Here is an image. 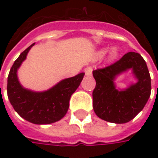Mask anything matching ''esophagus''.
Listing matches in <instances>:
<instances>
[{"mask_svg":"<svg viewBox=\"0 0 158 158\" xmlns=\"http://www.w3.org/2000/svg\"><path fill=\"white\" fill-rule=\"evenodd\" d=\"M84 73L86 76H91L92 75V68L91 67H87L84 69Z\"/></svg>","mask_w":158,"mask_h":158,"instance_id":"34e87169","label":"esophagus"}]
</instances>
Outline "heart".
I'll return each instance as SVG.
<instances>
[{
    "instance_id": "b5f03b06",
    "label": "heart",
    "mask_w": 158,
    "mask_h": 158,
    "mask_svg": "<svg viewBox=\"0 0 158 158\" xmlns=\"http://www.w3.org/2000/svg\"><path fill=\"white\" fill-rule=\"evenodd\" d=\"M106 50H102L99 52V56H102V55H104L105 53H106ZM117 54H118V51H117V49L116 48H112V50L110 51V55H109V58L110 59H114V58L117 56Z\"/></svg>"
}]
</instances>
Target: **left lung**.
Returning a JSON list of instances; mask_svg holds the SVG:
<instances>
[{
    "instance_id": "obj_1",
    "label": "left lung",
    "mask_w": 158,
    "mask_h": 158,
    "mask_svg": "<svg viewBox=\"0 0 158 158\" xmlns=\"http://www.w3.org/2000/svg\"><path fill=\"white\" fill-rule=\"evenodd\" d=\"M133 69L137 84L123 92L115 89L113 80L121 72ZM96 87L92 92L93 109L98 117L117 124L130 121L141 112L151 92L149 69L141 54L129 52L116 62L92 72Z\"/></svg>"
}]
</instances>
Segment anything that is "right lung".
Masks as SVG:
<instances>
[{
	"label": "right lung",
	"mask_w": 158,
	"mask_h": 158,
	"mask_svg": "<svg viewBox=\"0 0 158 158\" xmlns=\"http://www.w3.org/2000/svg\"><path fill=\"white\" fill-rule=\"evenodd\" d=\"M32 46L34 44L22 52L10 69L7 85L8 98L22 118L34 124H51L66 115L71 95L79 87L84 73L62 80L45 92H32L23 89L18 82L16 71Z\"/></svg>",
	"instance_id": "add662e5"
}]
</instances>
